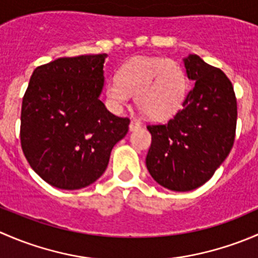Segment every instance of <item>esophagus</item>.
Listing matches in <instances>:
<instances>
[{"instance_id":"esophagus-1","label":"esophagus","mask_w":258,"mask_h":258,"mask_svg":"<svg viewBox=\"0 0 258 258\" xmlns=\"http://www.w3.org/2000/svg\"><path fill=\"white\" fill-rule=\"evenodd\" d=\"M140 127H141L140 122L136 121V119H132L131 123H130V131H136V130L140 128Z\"/></svg>"}]
</instances>
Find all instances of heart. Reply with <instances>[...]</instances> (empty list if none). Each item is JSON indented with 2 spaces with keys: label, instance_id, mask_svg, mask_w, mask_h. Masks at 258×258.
<instances>
[{
  "label": "heart",
  "instance_id": "obj_1",
  "mask_svg": "<svg viewBox=\"0 0 258 258\" xmlns=\"http://www.w3.org/2000/svg\"><path fill=\"white\" fill-rule=\"evenodd\" d=\"M187 90V77L178 62L163 57H135L107 81L105 95L113 111L127 105L135 95L139 110L151 119H166L176 113Z\"/></svg>",
  "mask_w": 258,
  "mask_h": 258
}]
</instances>
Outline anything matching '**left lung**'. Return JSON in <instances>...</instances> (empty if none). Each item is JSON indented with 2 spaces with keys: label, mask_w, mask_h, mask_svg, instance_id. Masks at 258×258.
Here are the masks:
<instances>
[{
  "label": "left lung",
  "mask_w": 258,
  "mask_h": 258,
  "mask_svg": "<svg viewBox=\"0 0 258 258\" xmlns=\"http://www.w3.org/2000/svg\"><path fill=\"white\" fill-rule=\"evenodd\" d=\"M183 62L195 86L168 122L147 124L152 142L146 157L153 179L178 192L197 188L212 177L232 148L237 122V101L228 77L197 54Z\"/></svg>",
  "instance_id": "8db88e82"
}]
</instances>
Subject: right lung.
Here are the masks:
<instances>
[{
	"mask_svg": "<svg viewBox=\"0 0 258 258\" xmlns=\"http://www.w3.org/2000/svg\"><path fill=\"white\" fill-rule=\"evenodd\" d=\"M106 57H62L38 66L23 96V155L57 188H83L100 178L128 131L130 118L114 116L100 100Z\"/></svg>",
	"mask_w": 258,
	"mask_h": 258,
	"instance_id": "obj_1",
	"label": "right lung"
}]
</instances>
